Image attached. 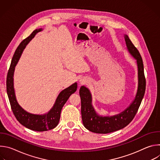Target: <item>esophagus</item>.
<instances>
[{"instance_id":"1","label":"esophagus","mask_w":160,"mask_h":160,"mask_svg":"<svg viewBox=\"0 0 160 160\" xmlns=\"http://www.w3.org/2000/svg\"><path fill=\"white\" fill-rule=\"evenodd\" d=\"M80 81H81V82H82V83L85 82V80H83V79H81V80H80Z\"/></svg>"}]
</instances>
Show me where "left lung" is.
<instances>
[{
    "label": "left lung",
    "instance_id": "left-lung-1",
    "mask_svg": "<svg viewBox=\"0 0 160 160\" xmlns=\"http://www.w3.org/2000/svg\"><path fill=\"white\" fill-rule=\"evenodd\" d=\"M127 49L136 59L138 68V87L134 100L130 106L118 115L111 117L98 115L92 105V96L85 86L80 88L82 119L84 127L94 133H108L123 128L135 117L141 104L146 90V78L141 56L127 35H124Z\"/></svg>",
    "mask_w": 160,
    "mask_h": 160
}]
</instances>
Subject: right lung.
I'll return each instance as SVG.
<instances>
[{"label":"right lung","mask_w":160,"mask_h":160,"mask_svg":"<svg viewBox=\"0 0 160 160\" xmlns=\"http://www.w3.org/2000/svg\"><path fill=\"white\" fill-rule=\"evenodd\" d=\"M42 30V28L36 29L29 37L20 43L12 57L6 80L7 93L12 111L16 118L22 125L30 130L38 132L47 131L53 129L58 125L61 109L63 106L70 96L75 92L77 89V83L75 82L69 87L62 90L58 96L55 104L52 109L48 113L42 115H34V114L28 112L22 109L18 103L15 96L13 83V75L15 66L26 45L38 32Z\"/></svg>","instance_id":"obj_1"}]
</instances>
